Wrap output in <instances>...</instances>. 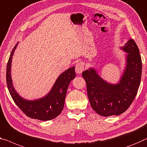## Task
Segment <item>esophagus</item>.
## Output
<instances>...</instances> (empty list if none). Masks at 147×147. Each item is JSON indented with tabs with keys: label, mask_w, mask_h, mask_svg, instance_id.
Returning <instances> with one entry per match:
<instances>
[{
	"label": "esophagus",
	"mask_w": 147,
	"mask_h": 147,
	"mask_svg": "<svg viewBox=\"0 0 147 147\" xmlns=\"http://www.w3.org/2000/svg\"><path fill=\"white\" fill-rule=\"evenodd\" d=\"M84 69V65L82 62H78L75 66V71L77 74L82 73Z\"/></svg>",
	"instance_id": "obj_1"
}]
</instances>
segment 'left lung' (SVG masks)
Here are the masks:
<instances>
[{
  "instance_id": "8db88e82",
  "label": "left lung",
  "mask_w": 147,
  "mask_h": 147,
  "mask_svg": "<svg viewBox=\"0 0 147 147\" xmlns=\"http://www.w3.org/2000/svg\"><path fill=\"white\" fill-rule=\"evenodd\" d=\"M122 49L127 53L126 67L118 84L107 82L93 68L82 73L91 107L101 116H118L124 113L134 100L140 85L142 62L136 43L129 39Z\"/></svg>"
}]
</instances>
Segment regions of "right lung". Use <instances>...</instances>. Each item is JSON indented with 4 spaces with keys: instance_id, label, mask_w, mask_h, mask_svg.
Returning a JSON list of instances; mask_svg holds the SVG:
<instances>
[{
    "instance_id": "1",
    "label": "right lung",
    "mask_w": 147,
    "mask_h": 147,
    "mask_svg": "<svg viewBox=\"0 0 147 147\" xmlns=\"http://www.w3.org/2000/svg\"><path fill=\"white\" fill-rule=\"evenodd\" d=\"M17 43L11 51L6 67V82L9 92L15 103L28 117L39 120H50L60 115L65 104V99L69 84L75 77L74 67L60 74L48 94L42 98L29 101L23 99L13 87L11 78V64Z\"/></svg>"
}]
</instances>
